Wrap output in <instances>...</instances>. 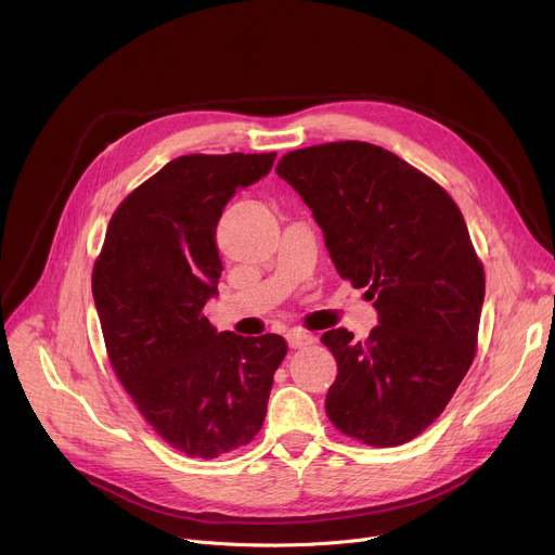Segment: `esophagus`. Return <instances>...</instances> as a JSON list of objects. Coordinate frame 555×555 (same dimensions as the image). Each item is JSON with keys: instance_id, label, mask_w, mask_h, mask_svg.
<instances>
[{"instance_id": "1", "label": "esophagus", "mask_w": 555, "mask_h": 555, "mask_svg": "<svg viewBox=\"0 0 555 555\" xmlns=\"http://www.w3.org/2000/svg\"><path fill=\"white\" fill-rule=\"evenodd\" d=\"M285 339H287V346L289 348H306V346H310L314 339H312V335H308V332H304V330H299V327H294V330H289L287 335H285Z\"/></svg>"}]
</instances>
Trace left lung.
Wrapping results in <instances>:
<instances>
[{"label":"left lung","instance_id":"1","mask_svg":"<svg viewBox=\"0 0 555 555\" xmlns=\"http://www.w3.org/2000/svg\"><path fill=\"white\" fill-rule=\"evenodd\" d=\"M276 173L312 209L339 276L367 287L379 312L363 341L346 327L321 337L339 367L325 413L367 447L405 444L475 359L485 268L464 216L433 178L371 142L306 146Z\"/></svg>","mask_w":555,"mask_h":555}]
</instances>
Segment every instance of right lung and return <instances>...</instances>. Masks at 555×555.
Listing matches in <instances>:
<instances>
[{"label":"right lung","mask_w":555,"mask_h":555,"mask_svg":"<svg viewBox=\"0 0 555 555\" xmlns=\"http://www.w3.org/2000/svg\"><path fill=\"white\" fill-rule=\"evenodd\" d=\"M276 154H190L144 180L108 220L91 287L106 354L135 409L188 457L214 460L261 430L279 335L216 332L203 308L223 272L216 225Z\"/></svg>","instance_id":"right-lung-1"}]
</instances>
